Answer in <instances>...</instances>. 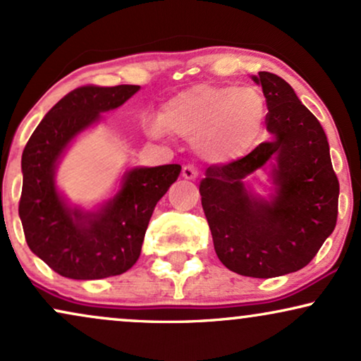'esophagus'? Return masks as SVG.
I'll list each match as a JSON object with an SVG mask.
<instances>
[{"label":"esophagus","instance_id":"obj_1","mask_svg":"<svg viewBox=\"0 0 361 361\" xmlns=\"http://www.w3.org/2000/svg\"><path fill=\"white\" fill-rule=\"evenodd\" d=\"M197 176H199V172L195 171L192 166H184V167H182V177H184V179L194 180V179H197Z\"/></svg>","mask_w":361,"mask_h":361}]
</instances>
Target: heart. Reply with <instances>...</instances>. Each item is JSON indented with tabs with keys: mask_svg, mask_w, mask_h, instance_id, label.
<instances>
[{
	"mask_svg": "<svg viewBox=\"0 0 361 361\" xmlns=\"http://www.w3.org/2000/svg\"><path fill=\"white\" fill-rule=\"evenodd\" d=\"M266 102L255 87L199 83L171 97L149 132L164 130L195 139V149L209 162L228 164L246 155L259 140Z\"/></svg>",
	"mask_w": 361,
	"mask_h": 361,
	"instance_id": "heart-1",
	"label": "heart"
}]
</instances>
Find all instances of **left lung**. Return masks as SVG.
I'll return each instance as SVG.
<instances>
[{
	"instance_id": "left-lung-1",
	"label": "left lung",
	"mask_w": 361,
	"mask_h": 361,
	"mask_svg": "<svg viewBox=\"0 0 361 361\" xmlns=\"http://www.w3.org/2000/svg\"><path fill=\"white\" fill-rule=\"evenodd\" d=\"M251 78L266 97L271 140L207 167L199 192L222 264L249 278H276L305 268L333 233L340 184L326 133L291 85L269 72ZM259 168L270 169L268 198L248 180Z\"/></svg>"
}]
</instances>
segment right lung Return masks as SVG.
Instances as JSON below:
<instances>
[{
  "instance_id": "add662e5",
  "label": "right lung",
  "mask_w": 361,
  "mask_h": 361,
  "mask_svg": "<svg viewBox=\"0 0 361 361\" xmlns=\"http://www.w3.org/2000/svg\"><path fill=\"white\" fill-rule=\"evenodd\" d=\"M139 90V85H90L70 92L44 115L21 155L18 212L26 243L65 278L102 279L130 269L155 204L180 173L179 164L128 169L112 197L93 209L75 206L58 189L56 169L72 142Z\"/></svg>"
}]
</instances>
